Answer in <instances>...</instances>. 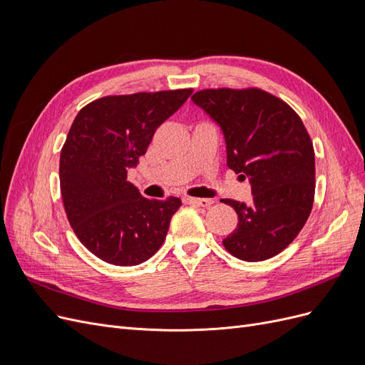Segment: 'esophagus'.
Returning a JSON list of instances; mask_svg holds the SVG:
<instances>
[{
  "label": "esophagus",
  "instance_id": "esophagus-1",
  "mask_svg": "<svg viewBox=\"0 0 365 365\" xmlns=\"http://www.w3.org/2000/svg\"><path fill=\"white\" fill-rule=\"evenodd\" d=\"M184 202L193 204V205H197V207H210L213 204L212 200H205V197H190V196L184 197Z\"/></svg>",
  "mask_w": 365,
  "mask_h": 365
}]
</instances>
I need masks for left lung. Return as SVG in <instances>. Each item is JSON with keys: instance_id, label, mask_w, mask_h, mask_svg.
Here are the masks:
<instances>
[{"instance_id": "1", "label": "left lung", "mask_w": 365, "mask_h": 365, "mask_svg": "<svg viewBox=\"0 0 365 365\" xmlns=\"http://www.w3.org/2000/svg\"><path fill=\"white\" fill-rule=\"evenodd\" d=\"M192 101L222 128L228 168L251 182L250 204L222 200L239 220L222 240L225 250L245 262L277 256L314 205L315 152L302 118L260 88H208Z\"/></svg>"}]
</instances>
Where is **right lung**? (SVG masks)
Listing matches in <instances>:
<instances>
[{
	"mask_svg": "<svg viewBox=\"0 0 365 365\" xmlns=\"http://www.w3.org/2000/svg\"><path fill=\"white\" fill-rule=\"evenodd\" d=\"M192 93L182 88L106 96L76 115L61 150V193L74 235L96 257L134 267L161 248L181 200L143 197L128 181V169Z\"/></svg>",
	"mask_w": 365,
	"mask_h": 365,
	"instance_id": "right-lung-1",
	"label": "right lung"
}]
</instances>
